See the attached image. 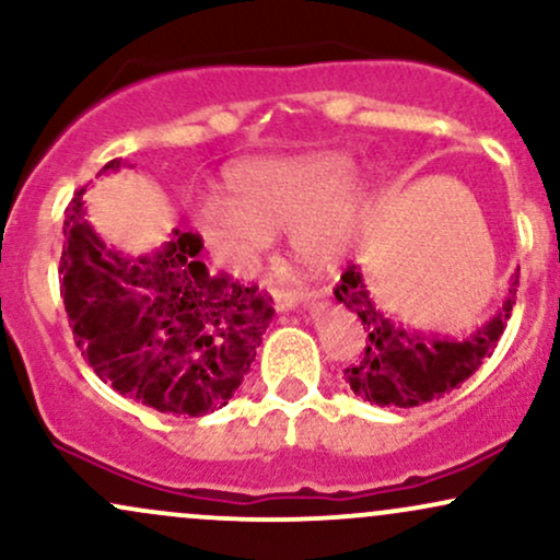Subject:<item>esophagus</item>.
<instances>
[{"instance_id": "1", "label": "esophagus", "mask_w": 560, "mask_h": 560, "mask_svg": "<svg viewBox=\"0 0 560 560\" xmlns=\"http://www.w3.org/2000/svg\"><path fill=\"white\" fill-rule=\"evenodd\" d=\"M271 298H273V307L279 313H287V311H294V307L302 302V294L298 292L294 287L289 284H271Z\"/></svg>"}]
</instances>
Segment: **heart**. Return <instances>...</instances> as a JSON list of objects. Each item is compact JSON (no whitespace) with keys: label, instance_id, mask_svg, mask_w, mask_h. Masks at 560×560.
Wrapping results in <instances>:
<instances>
[{"label":"heart","instance_id":"obj_1","mask_svg":"<svg viewBox=\"0 0 560 560\" xmlns=\"http://www.w3.org/2000/svg\"><path fill=\"white\" fill-rule=\"evenodd\" d=\"M350 158L311 152L244 163L226 178V202H208L197 231L218 266L247 276L271 234L289 231L292 253L311 271L339 266L361 236L371 191Z\"/></svg>","mask_w":560,"mask_h":560}]
</instances>
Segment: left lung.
<instances>
[{
    "label": "left lung",
    "instance_id": "8db88e82",
    "mask_svg": "<svg viewBox=\"0 0 560 560\" xmlns=\"http://www.w3.org/2000/svg\"><path fill=\"white\" fill-rule=\"evenodd\" d=\"M518 273L511 276V287L503 305L490 320L477 326L471 334H455L410 329L384 311L371 294L361 266L352 262L342 273L334 298L365 331L361 361L345 369L350 389L363 400L395 408H413L464 384L474 371L492 355L500 334H503L513 305H516Z\"/></svg>",
    "mask_w": 560,
    "mask_h": 560
}]
</instances>
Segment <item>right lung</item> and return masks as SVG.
Wrapping results in <instances>:
<instances>
[{"label": "right lung", "instance_id": "obj_1", "mask_svg": "<svg viewBox=\"0 0 560 560\" xmlns=\"http://www.w3.org/2000/svg\"><path fill=\"white\" fill-rule=\"evenodd\" d=\"M124 165L110 160L102 173ZM83 191L66 210L60 258L62 302L81 355L115 392L160 413L223 408L271 324V298L210 273L191 231L173 229L147 255L110 247L86 221Z\"/></svg>", "mask_w": 560, "mask_h": 560}]
</instances>
